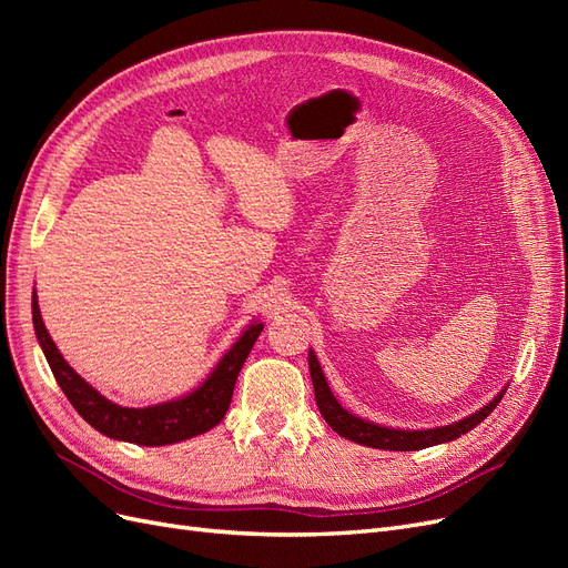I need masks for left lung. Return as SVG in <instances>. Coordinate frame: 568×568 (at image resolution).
<instances>
[{
	"label": "left lung",
	"mask_w": 568,
	"mask_h": 568,
	"mask_svg": "<svg viewBox=\"0 0 568 568\" xmlns=\"http://www.w3.org/2000/svg\"><path fill=\"white\" fill-rule=\"evenodd\" d=\"M307 365H311V376H313V386H315V400L320 407V415L324 422L329 424L334 432L343 438L355 440L359 445H369V448H379V450H422L428 448V445H438V443H448L459 438L462 434L471 432L476 424L484 422L490 412L497 407V403L503 400V395H495V400L488 403L486 407H480L474 412L471 417L455 422L450 426H438V428H428V432H398V428H386V426H376L372 422H365L359 417H353L351 412L343 409L336 398L329 390V384H326L322 367L317 363L315 353L307 357Z\"/></svg>",
	"instance_id": "obj_1"
}]
</instances>
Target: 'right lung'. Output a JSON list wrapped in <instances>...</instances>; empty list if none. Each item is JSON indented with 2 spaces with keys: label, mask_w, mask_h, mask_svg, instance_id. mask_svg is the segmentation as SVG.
<instances>
[{
  "label": "right lung",
  "mask_w": 568,
  "mask_h": 568,
  "mask_svg": "<svg viewBox=\"0 0 568 568\" xmlns=\"http://www.w3.org/2000/svg\"><path fill=\"white\" fill-rule=\"evenodd\" d=\"M32 324H36V334L51 367V374H54L65 398L78 409V415L92 424L99 434L136 445H168L186 440L205 434L209 428L220 424L230 407L236 376L242 372L255 338L263 332V324H251L225 353V357L220 359L209 379L194 393L184 395V398L153 407H120L106 400L104 395H99L61 357L42 322L36 296H32Z\"/></svg>",
  "instance_id": "1"
}]
</instances>
